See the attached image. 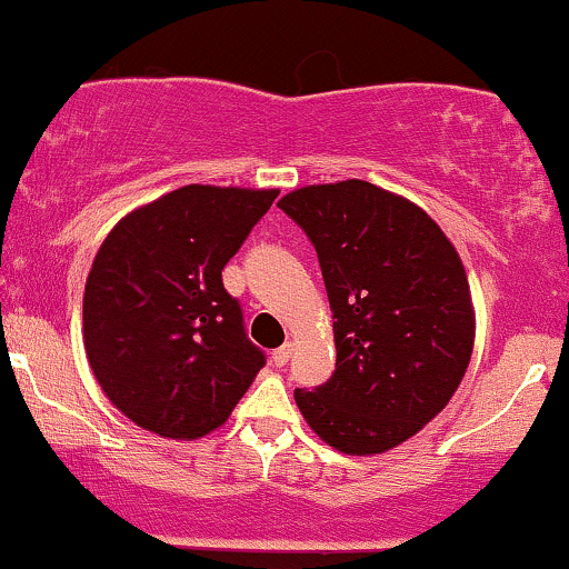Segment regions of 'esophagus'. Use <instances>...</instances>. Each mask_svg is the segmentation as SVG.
<instances>
[{"instance_id": "1", "label": "esophagus", "mask_w": 569, "mask_h": 569, "mask_svg": "<svg viewBox=\"0 0 569 569\" xmlns=\"http://www.w3.org/2000/svg\"><path fill=\"white\" fill-rule=\"evenodd\" d=\"M289 358H291V345H283V347H278V350L272 352V362H276L278 368H283L286 362H289Z\"/></svg>"}]
</instances>
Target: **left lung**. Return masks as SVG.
Segmentation results:
<instances>
[{"label": "left lung", "mask_w": 569, "mask_h": 569, "mask_svg": "<svg viewBox=\"0 0 569 569\" xmlns=\"http://www.w3.org/2000/svg\"><path fill=\"white\" fill-rule=\"evenodd\" d=\"M318 251L337 371L293 389L305 421L347 456L421 432L467 373L475 307L461 257L408 198L366 180L307 184L278 201Z\"/></svg>", "instance_id": "left-lung-1"}]
</instances>
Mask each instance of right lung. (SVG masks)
Segmentation results:
<instances>
[{"instance_id":"1","label":"right lung","mask_w":569,"mask_h":569,"mask_svg":"<svg viewBox=\"0 0 569 569\" xmlns=\"http://www.w3.org/2000/svg\"><path fill=\"white\" fill-rule=\"evenodd\" d=\"M276 198V188L184 184L106 236L84 286V350L137 427L169 440L214 432L264 366L222 270Z\"/></svg>"}]
</instances>
